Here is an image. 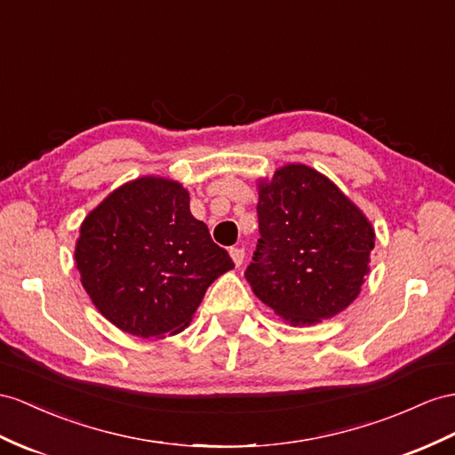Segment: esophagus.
Instances as JSON below:
<instances>
[{
    "instance_id": "34e87169",
    "label": "esophagus",
    "mask_w": 455,
    "mask_h": 455,
    "mask_svg": "<svg viewBox=\"0 0 455 455\" xmlns=\"http://www.w3.org/2000/svg\"><path fill=\"white\" fill-rule=\"evenodd\" d=\"M230 258H232V263H235L236 267L242 265L243 258H246V253H243V248H230Z\"/></svg>"
}]
</instances>
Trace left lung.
I'll return each mask as SVG.
<instances>
[{
    "label": "left lung",
    "instance_id": "obj_1",
    "mask_svg": "<svg viewBox=\"0 0 455 455\" xmlns=\"http://www.w3.org/2000/svg\"><path fill=\"white\" fill-rule=\"evenodd\" d=\"M259 235L246 281L292 327L342 313L371 271L375 228L323 172L301 163L258 180Z\"/></svg>",
    "mask_w": 455,
    "mask_h": 455
}]
</instances>
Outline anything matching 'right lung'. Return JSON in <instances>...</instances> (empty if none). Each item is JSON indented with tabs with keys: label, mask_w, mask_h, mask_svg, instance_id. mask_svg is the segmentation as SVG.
I'll return each instance as SVG.
<instances>
[{
	"label": "right lung",
	"mask_w": 455,
	"mask_h": 455,
	"mask_svg": "<svg viewBox=\"0 0 455 455\" xmlns=\"http://www.w3.org/2000/svg\"><path fill=\"white\" fill-rule=\"evenodd\" d=\"M75 265L92 304L116 329L165 339L188 327L215 278L235 269L177 180L140 177L84 217Z\"/></svg>",
	"instance_id": "1"
}]
</instances>
